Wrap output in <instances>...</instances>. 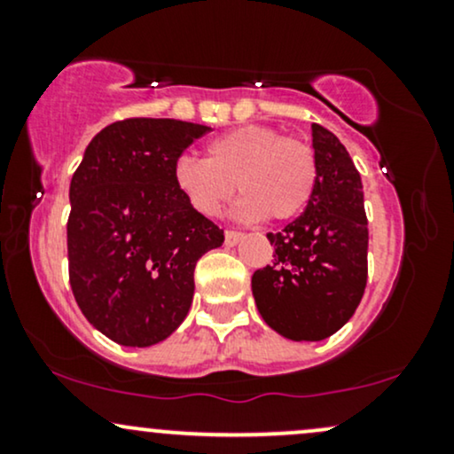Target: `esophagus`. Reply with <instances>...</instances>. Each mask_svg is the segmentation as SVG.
<instances>
[{
  "label": "esophagus",
  "mask_w": 454,
  "mask_h": 454,
  "mask_svg": "<svg viewBox=\"0 0 454 454\" xmlns=\"http://www.w3.org/2000/svg\"><path fill=\"white\" fill-rule=\"evenodd\" d=\"M241 239H243V232H239V231H226V232H223V243H226L228 247L237 245L239 241H241Z\"/></svg>",
  "instance_id": "34e87169"
}]
</instances>
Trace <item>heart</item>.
Wrapping results in <instances>:
<instances>
[{
	"label": "heart",
	"mask_w": 454,
	"mask_h": 454,
	"mask_svg": "<svg viewBox=\"0 0 454 454\" xmlns=\"http://www.w3.org/2000/svg\"><path fill=\"white\" fill-rule=\"evenodd\" d=\"M173 184L205 217L217 215L234 194L239 220L288 222L309 205L317 161L309 145L267 126H241L207 145V160L184 153L173 164Z\"/></svg>",
	"instance_id": "obj_1"
}]
</instances>
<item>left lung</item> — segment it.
<instances>
[{
	"instance_id": "obj_1",
	"label": "left lung",
	"mask_w": 454,
	"mask_h": 454,
	"mask_svg": "<svg viewBox=\"0 0 454 454\" xmlns=\"http://www.w3.org/2000/svg\"><path fill=\"white\" fill-rule=\"evenodd\" d=\"M317 184L305 211L269 232L273 264L252 275L262 320L293 341H320L350 320L367 286V215L356 166L340 138L311 126Z\"/></svg>"
}]
</instances>
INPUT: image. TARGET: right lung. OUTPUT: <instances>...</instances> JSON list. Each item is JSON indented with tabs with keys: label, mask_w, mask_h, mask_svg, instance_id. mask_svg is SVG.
Returning <instances> with one entry per match:
<instances>
[{
	"label": "right lung",
	"mask_w": 454,
	"mask_h": 454,
	"mask_svg": "<svg viewBox=\"0 0 454 454\" xmlns=\"http://www.w3.org/2000/svg\"><path fill=\"white\" fill-rule=\"evenodd\" d=\"M211 128L176 119L114 121L70 181L67 267L82 316L108 340L147 348L173 335L194 299L198 258L223 231L176 192L173 164Z\"/></svg>",
	"instance_id": "add662e5"
}]
</instances>
